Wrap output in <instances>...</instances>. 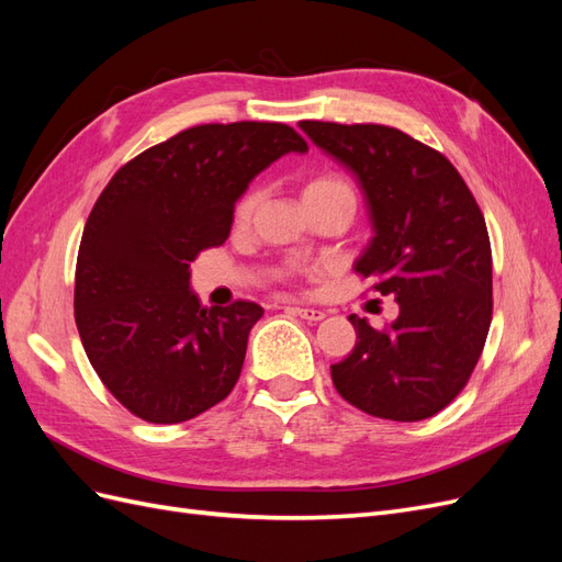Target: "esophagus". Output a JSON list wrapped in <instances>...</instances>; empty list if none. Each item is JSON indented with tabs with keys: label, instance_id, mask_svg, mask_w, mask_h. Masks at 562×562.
Segmentation results:
<instances>
[{
	"label": "esophagus",
	"instance_id": "obj_1",
	"mask_svg": "<svg viewBox=\"0 0 562 562\" xmlns=\"http://www.w3.org/2000/svg\"><path fill=\"white\" fill-rule=\"evenodd\" d=\"M288 310H291L293 314H297L300 318L312 321V323H316V321H321L323 316H326L321 310H310V307H288Z\"/></svg>",
	"mask_w": 562,
	"mask_h": 562
}]
</instances>
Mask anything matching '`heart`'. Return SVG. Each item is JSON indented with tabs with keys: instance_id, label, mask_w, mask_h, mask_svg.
<instances>
[{
	"instance_id": "b5f03b06",
	"label": "heart",
	"mask_w": 562,
	"mask_h": 562,
	"mask_svg": "<svg viewBox=\"0 0 562 562\" xmlns=\"http://www.w3.org/2000/svg\"><path fill=\"white\" fill-rule=\"evenodd\" d=\"M328 199H351L356 203V192L351 182L339 173H318L304 182L302 187L304 206H310V203H316V201H328ZM262 201H265L262 187H250V190H246L234 206V225L248 227L252 223L255 213L260 211Z\"/></svg>"
}]
</instances>
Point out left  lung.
Listing matches in <instances>:
<instances>
[{"instance_id": "obj_1", "label": "left lung", "mask_w": 562, "mask_h": 562, "mask_svg": "<svg viewBox=\"0 0 562 562\" xmlns=\"http://www.w3.org/2000/svg\"><path fill=\"white\" fill-rule=\"evenodd\" d=\"M359 180L375 236L356 260L372 291L396 295L398 318L349 316L356 347L330 366L337 394L394 422L434 417L462 391L492 321V250L464 178L411 135L382 124L300 122Z\"/></svg>"}]
</instances>
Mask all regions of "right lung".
I'll return each mask as SVG.
<instances>
[{
    "label": "right lung",
    "instance_id": "obj_1",
    "mask_svg": "<svg viewBox=\"0 0 562 562\" xmlns=\"http://www.w3.org/2000/svg\"><path fill=\"white\" fill-rule=\"evenodd\" d=\"M302 135L277 122L201 124L112 176L87 220L75 271V321L93 370L128 413L187 422L229 396L262 307H203L190 262L223 246L248 182Z\"/></svg>",
    "mask_w": 562,
    "mask_h": 562
}]
</instances>
